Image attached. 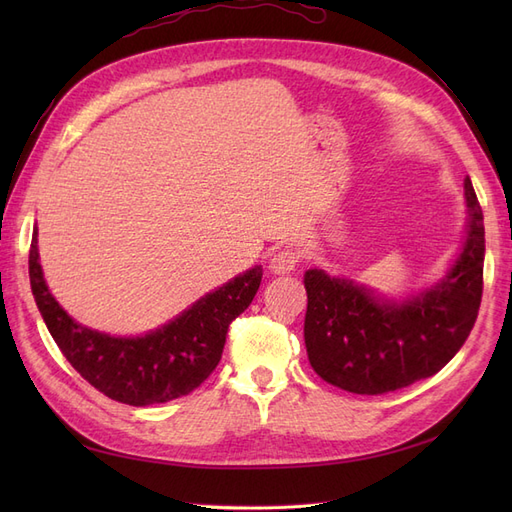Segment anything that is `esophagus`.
<instances>
[{
	"mask_svg": "<svg viewBox=\"0 0 512 512\" xmlns=\"http://www.w3.org/2000/svg\"><path fill=\"white\" fill-rule=\"evenodd\" d=\"M297 265H299L297 252H292V250H280L277 254H273L269 269H271L273 273H290V271H294V267H297Z\"/></svg>",
	"mask_w": 512,
	"mask_h": 512,
	"instance_id": "1",
	"label": "esophagus"
}]
</instances>
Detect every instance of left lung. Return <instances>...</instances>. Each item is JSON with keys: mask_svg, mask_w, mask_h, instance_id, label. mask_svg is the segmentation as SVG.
Masks as SVG:
<instances>
[{"mask_svg": "<svg viewBox=\"0 0 512 512\" xmlns=\"http://www.w3.org/2000/svg\"><path fill=\"white\" fill-rule=\"evenodd\" d=\"M466 237L431 288L389 299L348 277L309 269L305 348L316 374L356 395H382L429 378L466 342L483 297L485 226L470 177Z\"/></svg>", "mask_w": 512, "mask_h": 512, "instance_id": "8db88e82", "label": "left lung"}]
</instances>
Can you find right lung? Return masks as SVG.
Here are the masks:
<instances>
[{"instance_id":"obj_1","label":"right lung","mask_w":512,"mask_h":512,"mask_svg":"<svg viewBox=\"0 0 512 512\" xmlns=\"http://www.w3.org/2000/svg\"><path fill=\"white\" fill-rule=\"evenodd\" d=\"M262 280L256 265L200 297L145 335H108L76 322L46 286L38 228L29 250V282L46 329L68 363L100 393L128 406H151L192 393L218 367L228 324L250 307Z\"/></svg>"}]
</instances>
